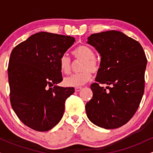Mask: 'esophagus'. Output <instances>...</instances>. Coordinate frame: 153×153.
Here are the masks:
<instances>
[{
	"instance_id": "obj_1",
	"label": "esophagus",
	"mask_w": 153,
	"mask_h": 153,
	"mask_svg": "<svg viewBox=\"0 0 153 153\" xmlns=\"http://www.w3.org/2000/svg\"><path fill=\"white\" fill-rule=\"evenodd\" d=\"M81 89H82L81 87H76L75 88V91H76V92H78V91H80V90H81Z\"/></svg>"
}]
</instances>
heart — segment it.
<instances>
[{
    "mask_svg": "<svg viewBox=\"0 0 153 153\" xmlns=\"http://www.w3.org/2000/svg\"><path fill=\"white\" fill-rule=\"evenodd\" d=\"M73 54L78 59L82 60L80 70L81 72L75 73L64 79V84L68 87H79L90 81L92 75L91 72L96 73L99 71V65L95 59L96 55L90 47L80 45L75 49ZM71 59L67 54H64L59 59L60 71L65 74H68L71 71Z\"/></svg>",
    "mask_w": 153,
    "mask_h": 153,
    "instance_id": "1",
    "label": "heart"
}]
</instances>
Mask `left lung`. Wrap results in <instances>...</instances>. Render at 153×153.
Segmentation results:
<instances>
[{"mask_svg": "<svg viewBox=\"0 0 153 153\" xmlns=\"http://www.w3.org/2000/svg\"><path fill=\"white\" fill-rule=\"evenodd\" d=\"M87 43L101 55L93 97L85 105L87 117L107 129L122 127L137 110L145 88L147 58L141 45L121 31L91 34ZM100 84L112 85L106 90Z\"/></svg>", "mask_w": 153, "mask_h": 153, "instance_id": "1", "label": "left lung"}]
</instances>
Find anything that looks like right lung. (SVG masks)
<instances>
[{
  "instance_id": "1",
  "label": "right lung",
  "mask_w": 153,
  "mask_h": 153,
  "mask_svg": "<svg viewBox=\"0 0 153 153\" xmlns=\"http://www.w3.org/2000/svg\"><path fill=\"white\" fill-rule=\"evenodd\" d=\"M75 42L72 36L42 31L12 50L8 68L10 103L31 129L48 131L62 119L65 102L75 89L57 85L62 80L59 59Z\"/></svg>"
}]
</instances>
